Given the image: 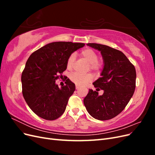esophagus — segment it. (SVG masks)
<instances>
[{"label":"esophagus","mask_w":155,"mask_h":155,"mask_svg":"<svg viewBox=\"0 0 155 155\" xmlns=\"http://www.w3.org/2000/svg\"><path fill=\"white\" fill-rule=\"evenodd\" d=\"M79 87L78 85H76V90H78V89H79Z\"/></svg>","instance_id":"1"}]
</instances>
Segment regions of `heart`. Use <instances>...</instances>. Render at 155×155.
Masks as SVG:
<instances>
[{
    "instance_id": "obj_1",
    "label": "heart",
    "mask_w": 155,
    "mask_h": 155,
    "mask_svg": "<svg viewBox=\"0 0 155 155\" xmlns=\"http://www.w3.org/2000/svg\"><path fill=\"white\" fill-rule=\"evenodd\" d=\"M81 55L83 59L90 63V68L94 71H99L102 68V64L98 61L99 55L96 51L91 48H85L81 51ZM76 61V55L72 54L69 55L67 62V67L68 69H71ZM70 79L72 82L79 86L85 85L88 83L91 82L92 79V77L91 74L82 75L77 72L73 73L70 76Z\"/></svg>"
}]
</instances>
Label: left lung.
<instances>
[{
  "mask_svg": "<svg viewBox=\"0 0 155 155\" xmlns=\"http://www.w3.org/2000/svg\"><path fill=\"white\" fill-rule=\"evenodd\" d=\"M87 45L101 51L104 66L101 76L93 83L96 91L89 89L84 105L94 118L110 120L118 115L132 97L136 87V70L121 51L100 44ZM100 89L104 91L101 96L97 92Z\"/></svg>",
  "mask_w": 155,
  "mask_h": 155,
  "instance_id": "8db88e82",
  "label": "left lung"
}]
</instances>
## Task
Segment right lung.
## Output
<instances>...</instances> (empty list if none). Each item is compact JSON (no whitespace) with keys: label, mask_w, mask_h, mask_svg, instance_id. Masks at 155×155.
Instances as JSON below:
<instances>
[{"label":"right lung","mask_w":155,"mask_h":155,"mask_svg":"<svg viewBox=\"0 0 155 155\" xmlns=\"http://www.w3.org/2000/svg\"><path fill=\"white\" fill-rule=\"evenodd\" d=\"M84 46L54 42L35 51L28 59L21 76L22 95L31 110L41 118L54 120L64 113L76 86L67 79L65 85L59 88L55 80L67 69L69 55Z\"/></svg>","instance_id":"right-lung-1"}]
</instances>
